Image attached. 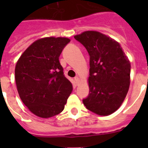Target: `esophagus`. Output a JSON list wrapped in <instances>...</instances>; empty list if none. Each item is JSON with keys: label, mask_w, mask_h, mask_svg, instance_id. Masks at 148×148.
<instances>
[{"label": "esophagus", "mask_w": 148, "mask_h": 148, "mask_svg": "<svg viewBox=\"0 0 148 148\" xmlns=\"http://www.w3.org/2000/svg\"><path fill=\"white\" fill-rule=\"evenodd\" d=\"M74 80H75V83H76V85H78V82H79V78H78V77H75V78H74Z\"/></svg>", "instance_id": "1"}]
</instances>
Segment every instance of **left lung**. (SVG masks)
Segmentation results:
<instances>
[{
    "mask_svg": "<svg viewBox=\"0 0 148 148\" xmlns=\"http://www.w3.org/2000/svg\"><path fill=\"white\" fill-rule=\"evenodd\" d=\"M90 56V92L83 99L87 109L100 116L114 113L130 86V63L120 44L95 31L75 35Z\"/></svg>",
    "mask_w": 148,
    "mask_h": 148,
    "instance_id": "1",
    "label": "left lung"
}]
</instances>
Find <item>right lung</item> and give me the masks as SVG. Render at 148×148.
Returning <instances> with one entry per match:
<instances>
[{"instance_id":"add662e5","label":"right lung","mask_w":148,"mask_h":148,"mask_svg":"<svg viewBox=\"0 0 148 148\" xmlns=\"http://www.w3.org/2000/svg\"><path fill=\"white\" fill-rule=\"evenodd\" d=\"M70 42L66 38L39 39L17 62L15 78L19 96L39 117L49 118L62 112L73 90L59 62L60 55Z\"/></svg>"}]
</instances>
